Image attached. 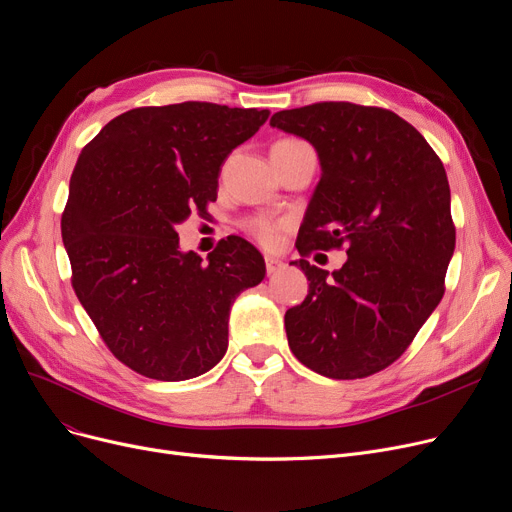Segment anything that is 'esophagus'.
Returning <instances> with one entry per match:
<instances>
[{
    "mask_svg": "<svg viewBox=\"0 0 512 512\" xmlns=\"http://www.w3.org/2000/svg\"><path fill=\"white\" fill-rule=\"evenodd\" d=\"M280 267H284V261H282V259H278V257H274V255H265V270H267V274L278 272Z\"/></svg>",
    "mask_w": 512,
    "mask_h": 512,
    "instance_id": "1",
    "label": "esophagus"
}]
</instances>
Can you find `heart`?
Listing matches in <instances>:
<instances>
[{"label":"heart","mask_w":512,"mask_h":512,"mask_svg":"<svg viewBox=\"0 0 512 512\" xmlns=\"http://www.w3.org/2000/svg\"><path fill=\"white\" fill-rule=\"evenodd\" d=\"M297 143H303V141H299V139H282L274 147H278V145H297ZM242 228H245L247 234H251L259 242V245L272 247V245H276V240L280 236L282 222H276L272 218H267V215H253V218L245 220Z\"/></svg>","instance_id":"b5f03b06"}]
</instances>
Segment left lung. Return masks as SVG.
I'll return each mask as SVG.
<instances>
[{"instance_id": "left-lung-1", "label": "left lung", "mask_w": 512, "mask_h": 512, "mask_svg": "<svg viewBox=\"0 0 512 512\" xmlns=\"http://www.w3.org/2000/svg\"><path fill=\"white\" fill-rule=\"evenodd\" d=\"M270 124L307 139L321 164L294 261L309 294L284 315L288 346L326 378H367L407 351L444 297L456 242L446 170L384 107L319 101ZM332 248L349 259L330 277L306 259Z\"/></svg>"}]
</instances>
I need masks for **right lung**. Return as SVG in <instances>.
Segmentation results:
<instances>
[{"label":"right lung","mask_w":512,"mask_h":512,"mask_svg":"<svg viewBox=\"0 0 512 512\" xmlns=\"http://www.w3.org/2000/svg\"><path fill=\"white\" fill-rule=\"evenodd\" d=\"M267 116L207 101L134 107L78 155L62 213L72 288L112 355L145 378L209 371L234 299L265 276L245 238L220 240L203 263L180 251L176 226L207 218L224 159Z\"/></svg>","instance_id":"add662e5"}]
</instances>
